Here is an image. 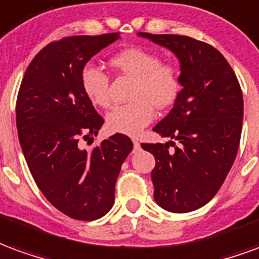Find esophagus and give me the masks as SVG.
Wrapping results in <instances>:
<instances>
[{"instance_id": "34e87169", "label": "esophagus", "mask_w": 259, "mask_h": 259, "mask_svg": "<svg viewBox=\"0 0 259 259\" xmlns=\"http://www.w3.org/2000/svg\"><path fill=\"white\" fill-rule=\"evenodd\" d=\"M133 147H135V150H139L140 148V143L137 140H133Z\"/></svg>"}]
</instances>
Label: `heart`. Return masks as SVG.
I'll use <instances>...</instances> for the list:
<instances>
[{
  "instance_id": "heart-1",
  "label": "heart",
  "mask_w": 259,
  "mask_h": 259,
  "mask_svg": "<svg viewBox=\"0 0 259 259\" xmlns=\"http://www.w3.org/2000/svg\"><path fill=\"white\" fill-rule=\"evenodd\" d=\"M111 64L118 72L135 79L130 100L107 113V127L113 133L136 136L151 123L155 111L174 105L182 91L178 65L162 62L157 53L130 47L116 54ZM80 84L91 104L105 108L111 102L109 77L100 66L85 64L80 72Z\"/></svg>"
}]
</instances>
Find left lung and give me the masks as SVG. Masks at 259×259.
I'll use <instances>...</instances> for the list:
<instances>
[{
  "label": "left lung",
  "instance_id": "1",
  "mask_svg": "<svg viewBox=\"0 0 259 259\" xmlns=\"http://www.w3.org/2000/svg\"><path fill=\"white\" fill-rule=\"evenodd\" d=\"M139 36L179 58L183 85L170 112L152 129L172 141L141 144L155 158L154 198L169 212L194 211L213 198L236 159L243 124L241 87L225 57L206 42L179 34Z\"/></svg>",
  "mask_w": 259,
  "mask_h": 259
}]
</instances>
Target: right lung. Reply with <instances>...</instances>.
Returning <instances> with one entry per match:
<instances>
[{
  "label": "right lung",
  "instance_id": "right-lung-1",
  "mask_svg": "<svg viewBox=\"0 0 259 259\" xmlns=\"http://www.w3.org/2000/svg\"><path fill=\"white\" fill-rule=\"evenodd\" d=\"M118 38L108 33L50 42L27 66L18 93L16 127L31 176L58 211L77 221H94L112 208L120 166L133 150L120 133L83 148L104 119L85 97L80 72Z\"/></svg>",
  "mask_w": 259,
  "mask_h": 259
}]
</instances>
